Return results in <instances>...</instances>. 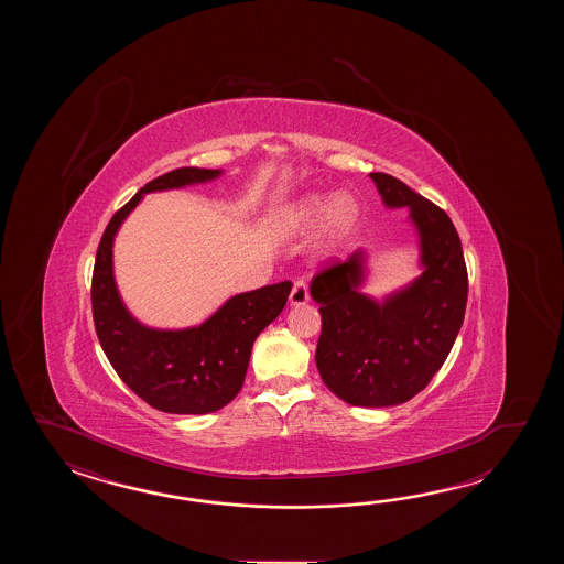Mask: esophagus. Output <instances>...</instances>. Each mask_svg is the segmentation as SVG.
<instances>
[{"label":"esophagus","instance_id":"1","mask_svg":"<svg viewBox=\"0 0 564 564\" xmlns=\"http://www.w3.org/2000/svg\"><path fill=\"white\" fill-rule=\"evenodd\" d=\"M308 299H311V294H308L306 282L304 280H296L294 286H292V292H290V304L292 306H302V304L308 302Z\"/></svg>","mask_w":564,"mask_h":564}]
</instances>
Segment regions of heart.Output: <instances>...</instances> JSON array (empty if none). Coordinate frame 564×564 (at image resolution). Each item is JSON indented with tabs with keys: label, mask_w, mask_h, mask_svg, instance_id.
I'll return each mask as SVG.
<instances>
[{
	"label": "heart",
	"mask_w": 564,
	"mask_h": 564,
	"mask_svg": "<svg viewBox=\"0 0 564 564\" xmlns=\"http://www.w3.org/2000/svg\"><path fill=\"white\" fill-rule=\"evenodd\" d=\"M357 214V205L347 193H308L288 204L278 217V226L286 234H308L324 219V240L343 234Z\"/></svg>",
	"instance_id": "1"
}]
</instances>
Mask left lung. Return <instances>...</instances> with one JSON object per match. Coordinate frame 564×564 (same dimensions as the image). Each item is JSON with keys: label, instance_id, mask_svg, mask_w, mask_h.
<instances>
[{"label": "left lung", "instance_id": "1", "mask_svg": "<svg viewBox=\"0 0 564 564\" xmlns=\"http://www.w3.org/2000/svg\"><path fill=\"white\" fill-rule=\"evenodd\" d=\"M384 207H408L420 240L421 274L381 300L365 294L367 252L312 278L323 330L316 367L355 408H393L417 395L456 343L468 302L462 241L444 209L387 173H371Z\"/></svg>", "mask_w": 564, "mask_h": 564}]
</instances>
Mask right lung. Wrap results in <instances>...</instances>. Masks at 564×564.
Here are the masks:
<instances>
[{
    "label": "right lung",
    "mask_w": 564,
    "mask_h": 564,
    "mask_svg": "<svg viewBox=\"0 0 564 564\" xmlns=\"http://www.w3.org/2000/svg\"><path fill=\"white\" fill-rule=\"evenodd\" d=\"M221 169L183 167L147 183L108 221L93 272V316L100 347L124 384L151 408L177 415H205L240 393L253 340L286 306L292 282L241 292L207 321L189 328H151L139 323L120 299L112 243L122 221L147 193L207 183Z\"/></svg>",
    "instance_id": "right-lung-1"
}]
</instances>
